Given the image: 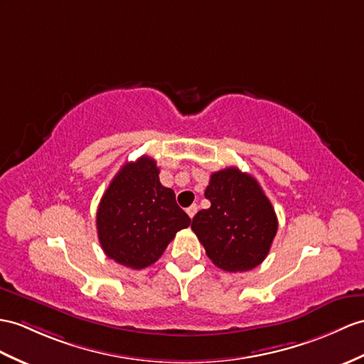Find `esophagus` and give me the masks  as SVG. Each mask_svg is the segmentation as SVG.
I'll return each instance as SVG.
<instances>
[{"mask_svg": "<svg viewBox=\"0 0 364 364\" xmlns=\"http://www.w3.org/2000/svg\"><path fill=\"white\" fill-rule=\"evenodd\" d=\"M196 213H198V205H191V207L187 208V215H188L191 219L194 218V215H196Z\"/></svg>", "mask_w": 364, "mask_h": 364, "instance_id": "esophagus-1", "label": "esophagus"}]
</instances>
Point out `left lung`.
Returning a JSON list of instances; mask_svg holds the SVG:
<instances>
[{
    "mask_svg": "<svg viewBox=\"0 0 364 364\" xmlns=\"http://www.w3.org/2000/svg\"><path fill=\"white\" fill-rule=\"evenodd\" d=\"M205 198L211 205L198 211L191 228L211 262L225 272L259 265L278 232V219L258 181L230 166L210 176Z\"/></svg>",
    "mask_w": 364,
    "mask_h": 364,
    "instance_id": "8db88e82",
    "label": "left lung"
}]
</instances>
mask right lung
<instances>
[{
    "mask_svg": "<svg viewBox=\"0 0 364 364\" xmlns=\"http://www.w3.org/2000/svg\"><path fill=\"white\" fill-rule=\"evenodd\" d=\"M156 161L139 157L120 168L97 210V233L105 255L129 269L154 264L176 233L191 224L176 194L159 181Z\"/></svg>",
    "mask_w": 364,
    "mask_h": 364,
    "instance_id": "right-lung-1",
    "label": "right lung"
}]
</instances>
